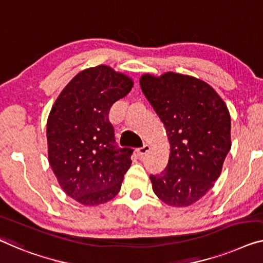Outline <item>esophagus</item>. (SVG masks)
<instances>
[{
    "instance_id": "esophagus-1",
    "label": "esophagus",
    "mask_w": 263,
    "mask_h": 263,
    "mask_svg": "<svg viewBox=\"0 0 263 263\" xmlns=\"http://www.w3.org/2000/svg\"><path fill=\"white\" fill-rule=\"evenodd\" d=\"M149 151H151V145L145 143V144L142 145V147L137 149V155H139V156H143V155L147 154V153H148Z\"/></svg>"
}]
</instances>
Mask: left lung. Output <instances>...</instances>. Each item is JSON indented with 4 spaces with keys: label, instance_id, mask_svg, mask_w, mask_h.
<instances>
[{
    "label": "left lung",
    "instance_id": "1",
    "mask_svg": "<svg viewBox=\"0 0 263 263\" xmlns=\"http://www.w3.org/2000/svg\"><path fill=\"white\" fill-rule=\"evenodd\" d=\"M140 86L171 144L167 167L151 175L153 191L168 205L187 207L220 176L232 147L229 110L213 87L194 76L144 74Z\"/></svg>",
    "mask_w": 263,
    "mask_h": 263
}]
</instances>
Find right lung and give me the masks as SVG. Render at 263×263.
Segmentation results:
<instances>
[{
  "instance_id": "obj_1",
  "label": "right lung",
  "mask_w": 263,
  "mask_h": 263,
  "mask_svg": "<svg viewBox=\"0 0 263 263\" xmlns=\"http://www.w3.org/2000/svg\"><path fill=\"white\" fill-rule=\"evenodd\" d=\"M133 80L104 64L84 69L64 87L47 121L48 160L63 192L84 205L118 195L132 148L115 144L108 114Z\"/></svg>"
}]
</instances>
